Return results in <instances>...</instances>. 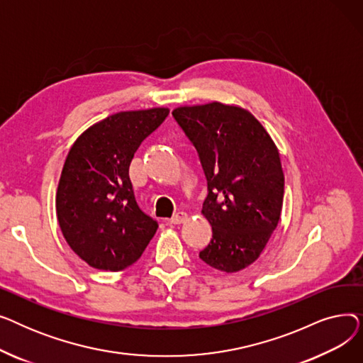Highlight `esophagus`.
Returning <instances> with one entry per match:
<instances>
[{"label": "esophagus", "instance_id": "1", "mask_svg": "<svg viewBox=\"0 0 363 363\" xmlns=\"http://www.w3.org/2000/svg\"><path fill=\"white\" fill-rule=\"evenodd\" d=\"M185 219H186V213L185 212H178L174 218L169 219V222L174 223V225H178V223H182Z\"/></svg>", "mask_w": 363, "mask_h": 363}]
</instances>
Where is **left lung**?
<instances>
[{
  "instance_id": "1",
  "label": "left lung",
  "mask_w": 363,
  "mask_h": 363,
  "mask_svg": "<svg viewBox=\"0 0 363 363\" xmlns=\"http://www.w3.org/2000/svg\"><path fill=\"white\" fill-rule=\"evenodd\" d=\"M172 116L197 150L207 179L201 213L213 235L200 259L218 271H241L260 256L279 222L284 174L278 150L240 107L215 101L178 107Z\"/></svg>"
}]
</instances>
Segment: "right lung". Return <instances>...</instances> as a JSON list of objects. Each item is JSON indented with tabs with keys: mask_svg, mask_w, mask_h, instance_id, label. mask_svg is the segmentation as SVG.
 I'll return each mask as SVG.
<instances>
[{
	"mask_svg": "<svg viewBox=\"0 0 363 363\" xmlns=\"http://www.w3.org/2000/svg\"><path fill=\"white\" fill-rule=\"evenodd\" d=\"M167 114L160 107L111 114L69 151L57 188V219L70 249L95 269L128 268L157 231V220L135 200L129 164Z\"/></svg>",
	"mask_w": 363,
	"mask_h": 363,
	"instance_id": "obj_1",
	"label": "right lung"
}]
</instances>
